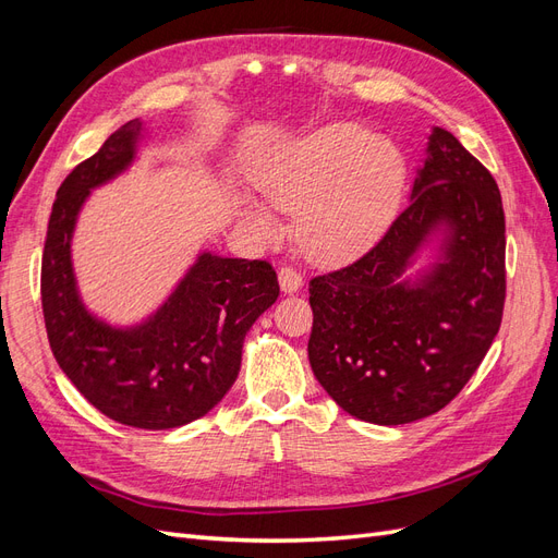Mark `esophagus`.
Instances as JSON below:
<instances>
[{"instance_id":"1","label":"esophagus","mask_w":558,"mask_h":558,"mask_svg":"<svg viewBox=\"0 0 558 558\" xmlns=\"http://www.w3.org/2000/svg\"><path fill=\"white\" fill-rule=\"evenodd\" d=\"M279 286L283 293H295L302 286V277H300V272H295L293 267H281L279 269Z\"/></svg>"}]
</instances>
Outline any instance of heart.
I'll return each mask as SVG.
<instances>
[{"mask_svg": "<svg viewBox=\"0 0 558 558\" xmlns=\"http://www.w3.org/2000/svg\"><path fill=\"white\" fill-rule=\"evenodd\" d=\"M260 197L298 211L300 246L316 260H342L373 244L398 211L404 156L391 140L337 121L275 146L253 170ZM242 223L267 240L279 232L263 202L240 197Z\"/></svg>", "mask_w": 558, "mask_h": 558, "instance_id": "heart-1", "label": "heart"}]
</instances>
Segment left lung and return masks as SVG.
Wrapping results in <instances>:
<instances>
[{"label":"left lung","mask_w":558,"mask_h":558,"mask_svg":"<svg viewBox=\"0 0 558 558\" xmlns=\"http://www.w3.org/2000/svg\"><path fill=\"white\" fill-rule=\"evenodd\" d=\"M433 236L441 256L410 278ZM310 305V363L344 412L379 426L440 412L502 320L505 214L492 172L433 128L408 209L363 258L314 277Z\"/></svg>","instance_id":"left-lung-1"}]
</instances>
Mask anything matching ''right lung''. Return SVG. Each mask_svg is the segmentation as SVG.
<instances>
[{
    "label": "right lung",
    "instance_id": "obj_1",
    "mask_svg": "<svg viewBox=\"0 0 558 558\" xmlns=\"http://www.w3.org/2000/svg\"><path fill=\"white\" fill-rule=\"evenodd\" d=\"M142 132L140 118L118 128L62 181L44 244L41 307L58 365L93 408L123 426L167 430L223 400L240 375L244 337L275 305L279 281L265 260L202 251L142 324L118 328L88 312L72 265L78 211L134 162Z\"/></svg>",
    "mask_w": 558,
    "mask_h": 558
}]
</instances>
